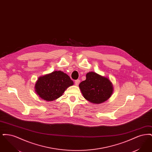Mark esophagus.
Here are the masks:
<instances>
[{
  "instance_id": "34e87169",
  "label": "esophagus",
  "mask_w": 152,
  "mask_h": 152,
  "mask_svg": "<svg viewBox=\"0 0 152 152\" xmlns=\"http://www.w3.org/2000/svg\"><path fill=\"white\" fill-rule=\"evenodd\" d=\"M80 83V80L79 79L75 80V85H76V86H79Z\"/></svg>"
}]
</instances>
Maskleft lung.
I'll return each instance as SVG.
<instances>
[{
    "label": "left lung",
    "mask_w": 152,
    "mask_h": 152,
    "mask_svg": "<svg viewBox=\"0 0 152 152\" xmlns=\"http://www.w3.org/2000/svg\"><path fill=\"white\" fill-rule=\"evenodd\" d=\"M84 97L88 101L99 104L107 101L113 93L112 83L108 78L94 72L86 75V80L79 84Z\"/></svg>",
    "instance_id": "obj_1"
}]
</instances>
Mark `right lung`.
I'll list each match as a JSON object with an SVG mask.
<instances>
[{
  "instance_id": "right-lung-1",
  "label": "right lung",
  "mask_w": 152,
  "mask_h": 152,
  "mask_svg": "<svg viewBox=\"0 0 152 152\" xmlns=\"http://www.w3.org/2000/svg\"><path fill=\"white\" fill-rule=\"evenodd\" d=\"M73 84L68 75L58 71L39 77L35 88L36 94L42 99L53 101L61 96L65 89Z\"/></svg>"
}]
</instances>
